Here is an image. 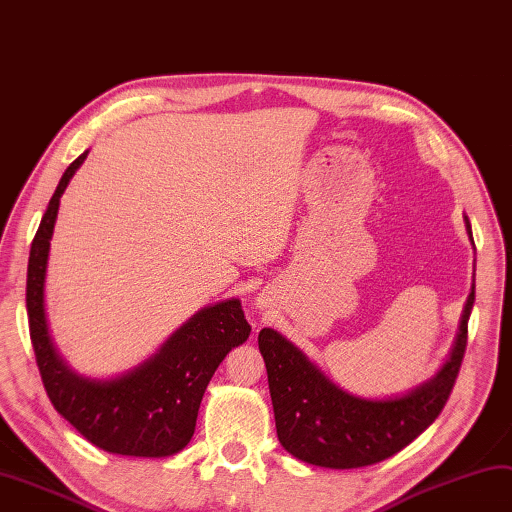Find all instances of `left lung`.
Instances as JSON below:
<instances>
[{
	"label": "left lung",
	"instance_id": "1",
	"mask_svg": "<svg viewBox=\"0 0 512 512\" xmlns=\"http://www.w3.org/2000/svg\"><path fill=\"white\" fill-rule=\"evenodd\" d=\"M471 235V225L467 220ZM471 290L456 346L443 370L393 400H363L335 387L294 344L272 329L259 331L268 370L274 422L283 448L309 465L355 469L381 463L406 448L435 422L454 389L467 348Z\"/></svg>",
	"mask_w": 512,
	"mask_h": 512
}]
</instances>
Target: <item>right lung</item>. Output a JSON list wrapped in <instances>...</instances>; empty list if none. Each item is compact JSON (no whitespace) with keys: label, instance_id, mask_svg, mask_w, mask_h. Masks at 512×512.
<instances>
[{"label":"right lung","instance_id":"obj_1","mask_svg":"<svg viewBox=\"0 0 512 512\" xmlns=\"http://www.w3.org/2000/svg\"><path fill=\"white\" fill-rule=\"evenodd\" d=\"M84 157L64 170L30 248L25 305L38 372L54 409L97 448L144 458L177 454L194 435L216 368L231 348L246 342L251 326L240 300L231 298L196 313L153 359L114 381H90L62 363L45 320V268L60 196Z\"/></svg>","mask_w":512,"mask_h":512}]
</instances>
